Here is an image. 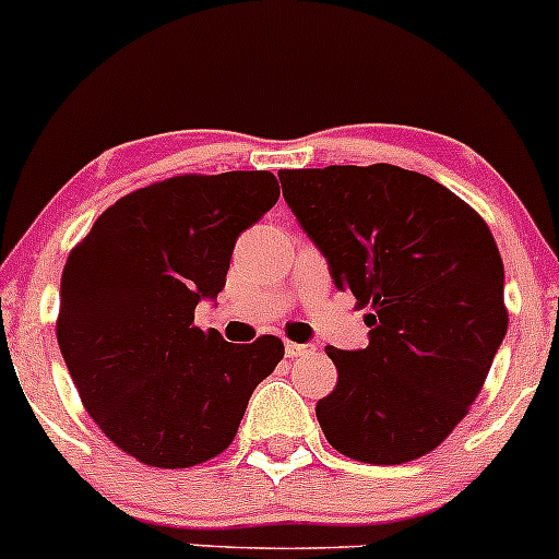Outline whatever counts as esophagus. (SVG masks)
I'll return each instance as SVG.
<instances>
[{
	"instance_id": "obj_1",
	"label": "esophagus",
	"mask_w": 559,
	"mask_h": 559,
	"mask_svg": "<svg viewBox=\"0 0 559 559\" xmlns=\"http://www.w3.org/2000/svg\"><path fill=\"white\" fill-rule=\"evenodd\" d=\"M314 344H298V342H285V355L287 358H304V355H312Z\"/></svg>"
}]
</instances>
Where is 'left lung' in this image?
I'll return each instance as SVG.
<instances>
[{
  "instance_id": "left-lung-1",
  "label": "left lung",
  "mask_w": 559,
  "mask_h": 559,
  "mask_svg": "<svg viewBox=\"0 0 559 559\" xmlns=\"http://www.w3.org/2000/svg\"><path fill=\"white\" fill-rule=\"evenodd\" d=\"M280 182L333 285L371 307L366 349L325 347L338 371L314 408L328 444L373 465L433 452L509 328L490 228L441 182L393 164L282 169Z\"/></svg>"
}]
</instances>
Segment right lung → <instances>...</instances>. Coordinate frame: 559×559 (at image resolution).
<instances>
[{"instance_id": "1", "label": "right lung", "mask_w": 559, "mask_h": 559, "mask_svg": "<svg viewBox=\"0 0 559 559\" xmlns=\"http://www.w3.org/2000/svg\"><path fill=\"white\" fill-rule=\"evenodd\" d=\"M277 199L272 171L169 177L107 206L69 252L61 355L85 412L140 463L191 468L228 450L285 355L277 336L231 344L193 322L226 285L239 234Z\"/></svg>"}]
</instances>
